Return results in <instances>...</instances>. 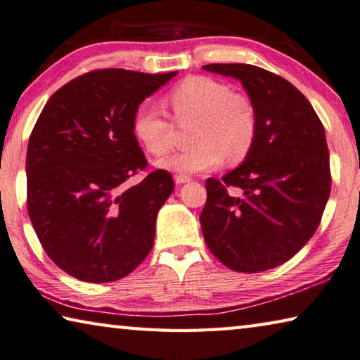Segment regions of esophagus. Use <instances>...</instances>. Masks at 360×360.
<instances>
[{
	"label": "esophagus",
	"instance_id": "1",
	"mask_svg": "<svg viewBox=\"0 0 360 360\" xmlns=\"http://www.w3.org/2000/svg\"><path fill=\"white\" fill-rule=\"evenodd\" d=\"M174 179H175V184L176 185H184V184H188V181H191V176L190 175H184V174H176Z\"/></svg>",
	"mask_w": 360,
	"mask_h": 360
}]
</instances>
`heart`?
Segmentation results:
<instances>
[{
  "label": "heart",
  "instance_id": "b5f03b06",
  "mask_svg": "<svg viewBox=\"0 0 360 360\" xmlns=\"http://www.w3.org/2000/svg\"><path fill=\"white\" fill-rule=\"evenodd\" d=\"M176 124L194 122L190 150L164 158L162 169L196 174L215 169L228 159L239 162L252 151L258 135V111L245 92L209 76H188L167 94ZM134 134L143 148L164 156L175 143V126L156 105L143 103L135 110Z\"/></svg>",
  "mask_w": 360,
  "mask_h": 360
}]
</instances>
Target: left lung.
Returning <instances> with one entry per match:
<instances>
[{
  "label": "left lung",
  "mask_w": 360,
  "mask_h": 360,
  "mask_svg": "<svg viewBox=\"0 0 360 360\" xmlns=\"http://www.w3.org/2000/svg\"><path fill=\"white\" fill-rule=\"evenodd\" d=\"M202 68L239 79L258 111L245 161L220 180H205L207 202L199 217L205 244L238 273L276 268L321 223L332 188L326 131L308 98L282 76L247 63Z\"/></svg>",
  "instance_id": "obj_1"
}]
</instances>
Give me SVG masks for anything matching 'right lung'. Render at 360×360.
Returning a JSON list of instances; mask_svg holds the SVG:
<instances>
[{"instance_id": "1", "label": "right lung", "mask_w": 360, "mask_h": 360, "mask_svg": "<svg viewBox=\"0 0 360 360\" xmlns=\"http://www.w3.org/2000/svg\"><path fill=\"white\" fill-rule=\"evenodd\" d=\"M170 73L103 68L47 100L27 148V209L43 249L84 282L131 274L155 244L156 217L174 191L167 170H148L134 134L135 110Z\"/></svg>"}]
</instances>
